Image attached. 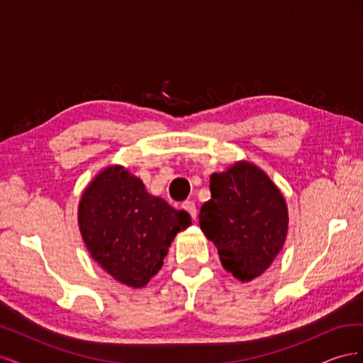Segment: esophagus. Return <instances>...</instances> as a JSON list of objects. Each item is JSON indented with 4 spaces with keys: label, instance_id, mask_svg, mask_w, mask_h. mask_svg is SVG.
I'll list each match as a JSON object with an SVG mask.
<instances>
[{
    "label": "esophagus",
    "instance_id": "1",
    "mask_svg": "<svg viewBox=\"0 0 363 363\" xmlns=\"http://www.w3.org/2000/svg\"><path fill=\"white\" fill-rule=\"evenodd\" d=\"M182 207H183V211H186L189 213V216L192 218V219H196V207H195V203L194 201H184L183 204H182Z\"/></svg>",
    "mask_w": 363,
    "mask_h": 363
}]
</instances>
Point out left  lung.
Returning <instances> with one entry per match:
<instances>
[{
	"label": "left lung",
	"instance_id": "obj_1",
	"mask_svg": "<svg viewBox=\"0 0 363 363\" xmlns=\"http://www.w3.org/2000/svg\"><path fill=\"white\" fill-rule=\"evenodd\" d=\"M211 194L200 211V228L228 272L240 281L259 277L286 239L283 195L265 172L247 162L212 174Z\"/></svg>",
	"mask_w": 363,
	"mask_h": 363
}]
</instances>
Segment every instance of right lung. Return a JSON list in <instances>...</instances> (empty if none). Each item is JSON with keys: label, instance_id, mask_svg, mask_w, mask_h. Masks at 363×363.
<instances>
[{"label": "right lung", "instance_id": "obj_1", "mask_svg": "<svg viewBox=\"0 0 363 363\" xmlns=\"http://www.w3.org/2000/svg\"><path fill=\"white\" fill-rule=\"evenodd\" d=\"M79 224L103 269L127 286L142 288L162 268L175 235L191 225V216L150 195L123 167H111L84 191Z\"/></svg>", "mask_w": 363, "mask_h": 363}]
</instances>
